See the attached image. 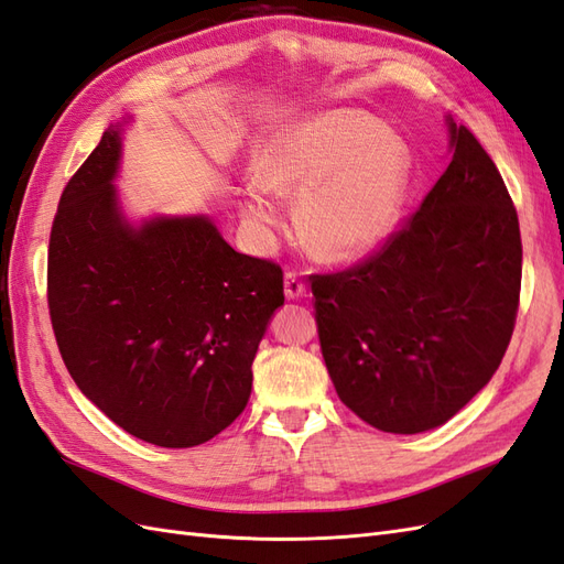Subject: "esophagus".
Instances as JSON below:
<instances>
[{
	"label": "esophagus",
	"instance_id": "34e87169",
	"mask_svg": "<svg viewBox=\"0 0 564 564\" xmlns=\"http://www.w3.org/2000/svg\"><path fill=\"white\" fill-rule=\"evenodd\" d=\"M283 291H285L288 300H297V297L305 295V283H302V279L297 276V271H293V269L285 271Z\"/></svg>",
	"mask_w": 564,
	"mask_h": 564
}]
</instances>
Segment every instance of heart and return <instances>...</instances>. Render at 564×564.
<instances>
[{
  "mask_svg": "<svg viewBox=\"0 0 564 564\" xmlns=\"http://www.w3.org/2000/svg\"><path fill=\"white\" fill-rule=\"evenodd\" d=\"M412 178L408 142L362 111H328L271 140L240 212L257 228L279 221L271 195H297V224L328 259L365 254L391 234Z\"/></svg>",
  "mask_w": 564,
  "mask_h": 564,
  "instance_id": "heart-1",
  "label": "heart"
}]
</instances>
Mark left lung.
I'll return each mask as SVG.
<instances>
[{"label": "left lung", "instance_id": "left-lung-1", "mask_svg": "<svg viewBox=\"0 0 564 564\" xmlns=\"http://www.w3.org/2000/svg\"><path fill=\"white\" fill-rule=\"evenodd\" d=\"M453 162L367 262L314 273L322 355L338 398L386 433L445 424L508 350L522 285L512 197L469 128Z\"/></svg>", "mask_w": 564, "mask_h": 564}]
</instances>
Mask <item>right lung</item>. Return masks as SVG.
<instances>
[{
	"instance_id": "right-lung-1",
	"label": "right lung",
	"mask_w": 564,
	"mask_h": 564,
	"mask_svg": "<svg viewBox=\"0 0 564 564\" xmlns=\"http://www.w3.org/2000/svg\"><path fill=\"white\" fill-rule=\"evenodd\" d=\"M119 159L121 123L62 193L47 257L52 328L70 379L113 424L193 447L248 405L283 271L236 252L205 214L128 221Z\"/></svg>"
}]
</instances>
